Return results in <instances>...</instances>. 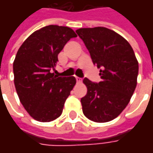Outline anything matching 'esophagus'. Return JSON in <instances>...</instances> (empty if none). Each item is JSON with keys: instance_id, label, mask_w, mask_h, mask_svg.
<instances>
[{"instance_id": "obj_1", "label": "esophagus", "mask_w": 153, "mask_h": 153, "mask_svg": "<svg viewBox=\"0 0 153 153\" xmlns=\"http://www.w3.org/2000/svg\"><path fill=\"white\" fill-rule=\"evenodd\" d=\"M76 82L78 83H80L82 82V79H81V78H79V77H76Z\"/></svg>"}]
</instances>
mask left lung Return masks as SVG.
I'll return each mask as SVG.
<instances>
[{
  "label": "left lung",
  "mask_w": 153,
  "mask_h": 153,
  "mask_svg": "<svg viewBox=\"0 0 153 153\" xmlns=\"http://www.w3.org/2000/svg\"><path fill=\"white\" fill-rule=\"evenodd\" d=\"M76 33L100 69L102 79L99 83L83 79L88 92L81 98L83 112L94 122L111 121L124 111L134 92L138 60L130 44L109 28H79Z\"/></svg>",
  "instance_id": "8db88e82"
}]
</instances>
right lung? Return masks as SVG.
Listing matches in <instances>:
<instances>
[{
    "label": "right lung",
    "mask_w": 153,
    "mask_h": 153,
    "mask_svg": "<svg viewBox=\"0 0 153 153\" xmlns=\"http://www.w3.org/2000/svg\"><path fill=\"white\" fill-rule=\"evenodd\" d=\"M76 37L70 28L48 25L33 33L17 51L13 63L15 89L25 109L38 121L50 122L60 116L76 83L74 77L53 73L58 54Z\"/></svg>",
    "instance_id": "add662e5"
}]
</instances>
